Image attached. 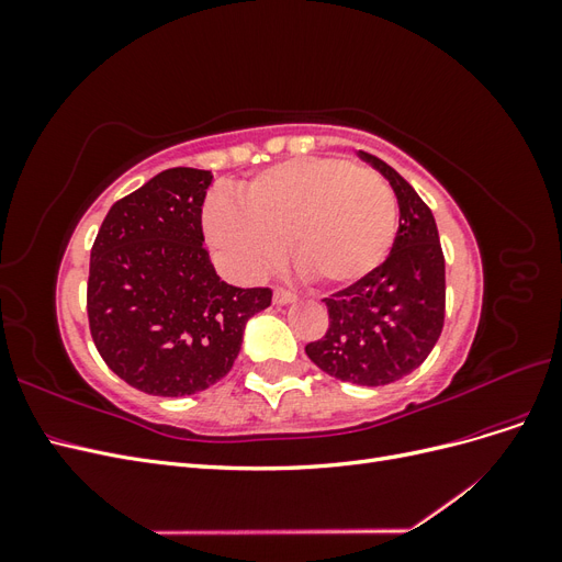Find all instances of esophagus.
Returning <instances> with one entry per match:
<instances>
[{"label": "esophagus", "instance_id": "esophagus-1", "mask_svg": "<svg viewBox=\"0 0 562 562\" xmlns=\"http://www.w3.org/2000/svg\"><path fill=\"white\" fill-rule=\"evenodd\" d=\"M295 302V295L288 293V291H274V304H279V307H283V304H293Z\"/></svg>", "mask_w": 562, "mask_h": 562}]
</instances>
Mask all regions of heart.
Masks as SVG:
<instances>
[{
	"label": "heart",
	"instance_id": "1",
	"mask_svg": "<svg viewBox=\"0 0 562 562\" xmlns=\"http://www.w3.org/2000/svg\"><path fill=\"white\" fill-rule=\"evenodd\" d=\"M203 227L236 274H260L288 239L304 274L345 288L386 260L398 206L384 178L347 159H295L255 176L239 201L211 199Z\"/></svg>",
	"mask_w": 562,
	"mask_h": 562
}]
</instances>
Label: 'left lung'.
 I'll return each instance as SVG.
<instances>
[{"instance_id":"8db88e82","label":"left lung","mask_w":562,"mask_h":562,"mask_svg":"<svg viewBox=\"0 0 562 562\" xmlns=\"http://www.w3.org/2000/svg\"><path fill=\"white\" fill-rule=\"evenodd\" d=\"M398 201V232L372 274L326 297L330 328L304 347L328 375L363 386L391 384L424 363L446 318V260L434 213L382 159L359 151Z\"/></svg>"}]
</instances>
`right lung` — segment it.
I'll list each match as a JSON object with an SVG mask.
<instances>
[{
    "instance_id": "1",
    "label": "right lung",
    "mask_w": 562,
    "mask_h": 562,
    "mask_svg": "<svg viewBox=\"0 0 562 562\" xmlns=\"http://www.w3.org/2000/svg\"><path fill=\"white\" fill-rule=\"evenodd\" d=\"M201 168H168L119 199L91 248L87 310L103 361L151 396H192L223 380L269 288L220 281L203 248Z\"/></svg>"
}]
</instances>
